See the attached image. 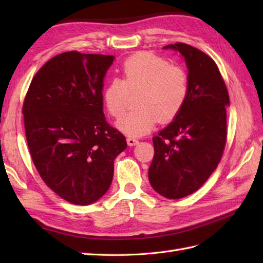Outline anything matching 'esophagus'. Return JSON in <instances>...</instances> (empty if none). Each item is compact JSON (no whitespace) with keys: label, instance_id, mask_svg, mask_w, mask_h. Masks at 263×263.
I'll use <instances>...</instances> for the list:
<instances>
[{"label":"esophagus","instance_id":"obj_1","mask_svg":"<svg viewBox=\"0 0 263 263\" xmlns=\"http://www.w3.org/2000/svg\"><path fill=\"white\" fill-rule=\"evenodd\" d=\"M126 142H127V144H128V146H130V147H132V146H136V144H138V139H136V138H127L126 139Z\"/></svg>","mask_w":263,"mask_h":263}]
</instances>
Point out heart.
<instances>
[{
  "label": "heart",
  "instance_id": "b5f03b06",
  "mask_svg": "<svg viewBox=\"0 0 263 263\" xmlns=\"http://www.w3.org/2000/svg\"><path fill=\"white\" fill-rule=\"evenodd\" d=\"M135 92L137 108L120 117L116 127L126 136L141 137L158 121L170 122L180 113L189 93L187 74L164 58L139 52L123 62L121 80H110L104 88L103 100L108 113L120 116L128 95Z\"/></svg>",
  "mask_w": 263,
  "mask_h": 263
}]
</instances>
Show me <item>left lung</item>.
Here are the masks:
<instances>
[{
    "instance_id": "obj_1",
    "label": "left lung",
    "mask_w": 263,
    "mask_h": 263,
    "mask_svg": "<svg viewBox=\"0 0 263 263\" xmlns=\"http://www.w3.org/2000/svg\"><path fill=\"white\" fill-rule=\"evenodd\" d=\"M164 48L178 51L185 60L189 93L180 113L153 138L155 155L148 176L156 192L181 199L202 186L219 164L230 96L217 64L205 53L184 43Z\"/></svg>"
}]
</instances>
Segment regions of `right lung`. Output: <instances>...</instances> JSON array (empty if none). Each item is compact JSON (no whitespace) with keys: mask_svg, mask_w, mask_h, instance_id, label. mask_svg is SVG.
<instances>
[{"mask_svg":"<svg viewBox=\"0 0 263 263\" xmlns=\"http://www.w3.org/2000/svg\"><path fill=\"white\" fill-rule=\"evenodd\" d=\"M113 55L65 52L33 77L22 114L28 148L46 185L68 202L87 205L107 192L114 159L127 144L106 122L103 87Z\"/></svg>","mask_w":263,"mask_h":263,"instance_id":"obj_1","label":"right lung"}]
</instances>
